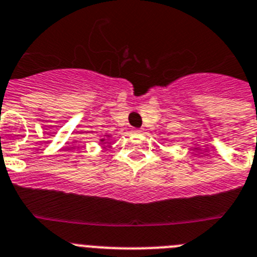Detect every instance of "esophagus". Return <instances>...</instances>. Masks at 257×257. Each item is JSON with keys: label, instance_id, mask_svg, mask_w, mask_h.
I'll return each instance as SVG.
<instances>
[{"label": "esophagus", "instance_id": "1", "mask_svg": "<svg viewBox=\"0 0 257 257\" xmlns=\"http://www.w3.org/2000/svg\"><path fill=\"white\" fill-rule=\"evenodd\" d=\"M135 133H142V129H135Z\"/></svg>", "mask_w": 257, "mask_h": 257}]
</instances>
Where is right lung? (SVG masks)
<instances>
[{"label":"right lung","instance_id":"right-lung-1","mask_svg":"<svg viewBox=\"0 0 257 257\" xmlns=\"http://www.w3.org/2000/svg\"><path fill=\"white\" fill-rule=\"evenodd\" d=\"M110 138H111V135L102 136V137L99 138V144H108V142H110Z\"/></svg>","mask_w":257,"mask_h":257}]
</instances>
